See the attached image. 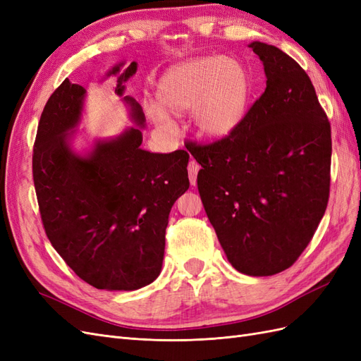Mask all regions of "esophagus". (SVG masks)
<instances>
[{
	"mask_svg": "<svg viewBox=\"0 0 361 361\" xmlns=\"http://www.w3.org/2000/svg\"><path fill=\"white\" fill-rule=\"evenodd\" d=\"M200 170V166L195 161H190L188 164V176H190V182L194 187L195 183H197V173Z\"/></svg>",
	"mask_w": 361,
	"mask_h": 361,
	"instance_id": "1",
	"label": "esophagus"
}]
</instances>
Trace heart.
I'll list each match as a JSON object with an SVG mask.
<instances>
[{"mask_svg":"<svg viewBox=\"0 0 361 361\" xmlns=\"http://www.w3.org/2000/svg\"><path fill=\"white\" fill-rule=\"evenodd\" d=\"M250 75L232 59L204 57L185 61L162 76L158 102L147 108L154 125L173 133L174 122L166 114L180 116L192 111V122L202 137L220 140L243 122L250 99Z\"/></svg>","mask_w":361,"mask_h":361,"instance_id":"heart-1","label":"heart"}]
</instances>
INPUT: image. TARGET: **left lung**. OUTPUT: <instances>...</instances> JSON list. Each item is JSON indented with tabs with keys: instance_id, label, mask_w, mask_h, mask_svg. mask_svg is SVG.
<instances>
[{
	"instance_id": "obj_1",
	"label": "left lung",
	"mask_w": 361,
	"mask_h": 361,
	"mask_svg": "<svg viewBox=\"0 0 361 361\" xmlns=\"http://www.w3.org/2000/svg\"><path fill=\"white\" fill-rule=\"evenodd\" d=\"M267 89L232 134L187 149L202 203L232 267L264 277L312 241L330 195L331 126L300 64L262 42Z\"/></svg>"
}]
</instances>
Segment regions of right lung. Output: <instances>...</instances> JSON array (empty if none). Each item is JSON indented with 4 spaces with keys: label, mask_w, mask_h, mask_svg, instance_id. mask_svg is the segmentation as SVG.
Masks as SVG:
<instances>
[{
    "label": "right lung",
    "mask_w": 361,
    "mask_h": 361,
    "mask_svg": "<svg viewBox=\"0 0 361 361\" xmlns=\"http://www.w3.org/2000/svg\"><path fill=\"white\" fill-rule=\"evenodd\" d=\"M117 64L116 93L137 72ZM85 89L64 80L43 108L32 149V180L43 228L68 267L96 289L135 290L161 272L171 206L190 188L185 150L150 154L143 133L129 128L97 141L89 155L73 154L69 130L78 125ZM133 118L145 113L125 96Z\"/></svg>",
    "instance_id": "1"
}]
</instances>
